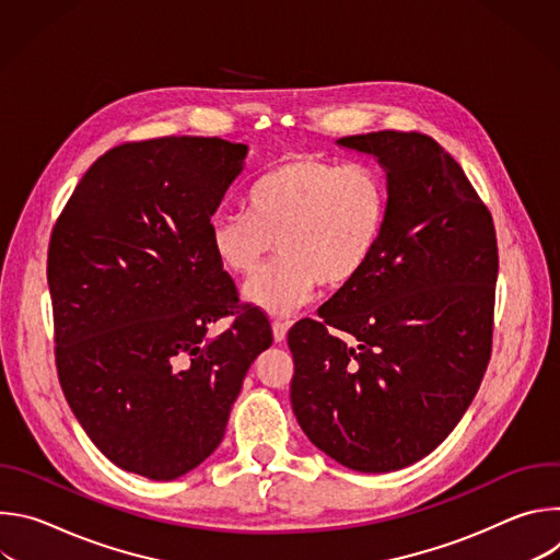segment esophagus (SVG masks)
<instances>
[{
  "label": "esophagus",
  "mask_w": 560,
  "mask_h": 560,
  "mask_svg": "<svg viewBox=\"0 0 560 560\" xmlns=\"http://www.w3.org/2000/svg\"><path fill=\"white\" fill-rule=\"evenodd\" d=\"M288 328H290V324H288V322H281V318H277V322H272V335H275V341H277V343L285 341Z\"/></svg>",
  "instance_id": "34e87169"
}]
</instances>
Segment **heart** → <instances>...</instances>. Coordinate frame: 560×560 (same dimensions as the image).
Wrapping results in <instances>:
<instances>
[{"label": "heart", "mask_w": 560, "mask_h": 560, "mask_svg": "<svg viewBox=\"0 0 560 560\" xmlns=\"http://www.w3.org/2000/svg\"><path fill=\"white\" fill-rule=\"evenodd\" d=\"M387 217L385 188L361 166L314 154H288L250 186L248 210L210 219V248L232 277H253L275 250L279 259L244 290L248 303L290 314L316 283L350 285L372 261Z\"/></svg>", "instance_id": "1"}]
</instances>
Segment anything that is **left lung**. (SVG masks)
Returning a JSON list of instances; mask_svg holds the SVG:
<instances>
[{"mask_svg":"<svg viewBox=\"0 0 560 560\" xmlns=\"http://www.w3.org/2000/svg\"><path fill=\"white\" fill-rule=\"evenodd\" d=\"M337 143L376 156L387 217L368 268L290 328V401L318 450L381 474L428 456L469 408L492 354L499 248L488 206L432 137Z\"/></svg>","mask_w":560,"mask_h":560,"instance_id":"obj_1","label":"left lung"}]
</instances>
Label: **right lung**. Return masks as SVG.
Instances as JSON below:
<instances>
[{
  "mask_svg": "<svg viewBox=\"0 0 560 560\" xmlns=\"http://www.w3.org/2000/svg\"><path fill=\"white\" fill-rule=\"evenodd\" d=\"M246 143L159 137L89 168L48 246L55 361L66 401L126 471L173 481L221 443L253 361L272 346L210 248V217ZM234 315L208 338L209 326Z\"/></svg>",
  "mask_w": 560,
  "mask_h": 560,
  "instance_id": "add662e5",
  "label": "right lung"
}]
</instances>
